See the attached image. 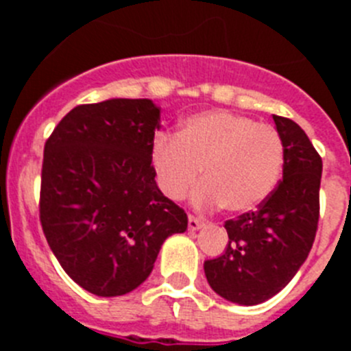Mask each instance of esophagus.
Listing matches in <instances>:
<instances>
[{
    "mask_svg": "<svg viewBox=\"0 0 351 351\" xmlns=\"http://www.w3.org/2000/svg\"><path fill=\"white\" fill-rule=\"evenodd\" d=\"M202 218H197V216H193V214H190L188 216V228L190 230H198L200 226H202Z\"/></svg>",
    "mask_w": 351,
    "mask_h": 351,
    "instance_id": "1",
    "label": "esophagus"
}]
</instances>
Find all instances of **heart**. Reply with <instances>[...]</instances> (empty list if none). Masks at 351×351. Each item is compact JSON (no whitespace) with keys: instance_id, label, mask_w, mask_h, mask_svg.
<instances>
[{"instance_id":"obj_1","label":"heart","mask_w":351,"mask_h":351,"mask_svg":"<svg viewBox=\"0 0 351 351\" xmlns=\"http://www.w3.org/2000/svg\"><path fill=\"white\" fill-rule=\"evenodd\" d=\"M151 161L158 188L181 200L198 181V206L230 213L255 209L274 190L283 165V142L272 126L228 110H207L182 123L178 135L156 133Z\"/></svg>"}]
</instances>
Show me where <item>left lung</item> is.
<instances>
[{"label":"left lung","instance_id":"left-lung-1","mask_svg":"<svg viewBox=\"0 0 351 351\" xmlns=\"http://www.w3.org/2000/svg\"><path fill=\"white\" fill-rule=\"evenodd\" d=\"M272 119L283 142V181L258 209L225 221L228 246L204 262L210 288L243 306L271 299L290 283L308 258L320 218V154L297 123Z\"/></svg>","mask_w":351,"mask_h":351}]
</instances>
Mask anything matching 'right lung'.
<instances>
[{
    "label": "right lung",
    "mask_w": 351,
    "mask_h": 351,
    "mask_svg": "<svg viewBox=\"0 0 351 351\" xmlns=\"http://www.w3.org/2000/svg\"><path fill=\"white\" fill-rule=\"evenodd\" d=\"M156 130L153 101L114 98L71 108L43 147V235L64 272L98 297L135 290L163 241L188 228L154 181Z\"/></svg>",
    "instance_id": "add662e5"
}]
</instances>
